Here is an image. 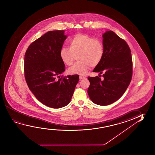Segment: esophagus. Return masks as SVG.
<instances>
[{"label":"esophagus","mask_w":155,"mask_h":155,"mask_svg":"<svg viewBox=\"0 0 155 155\" xmlns=\"http://www.w3.org/2000/svg\"><path fill=\"white\" fill-rule=\"evenodd\" d=\"M86 78L85 77L83 76H79V79L81 80V79H84Z\"/></svg>","instance_id":"esophagus-1"}]
</instances>
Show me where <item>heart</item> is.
Here are the masks:
<instances>
[{
  "instance_id": "1",
  "label": "heart",
  "mask_w": 155,
  "mask_h": 155,
  "mask_svg": "<svg viewBox=\"0 0 155 155\" xmlns=\"http://www.w3.org/2000/svg\"><path fill=\"white\" fill-rule=\"evenodd\" d=\"M69 48L64 47L60 50L61 61L71 66L76 56L78 61L69 70L70 74L83 75L90 67H95L104 57V46L102 41L85 33H77L69 40Z\"/></svg>"
}]
</instances>
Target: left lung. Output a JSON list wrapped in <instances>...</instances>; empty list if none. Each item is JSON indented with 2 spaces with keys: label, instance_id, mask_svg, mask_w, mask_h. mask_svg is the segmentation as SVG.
Masks as SVG:
<instances>
[{
  "label": "left lung",
  "instance_id": "1",
  "mask_svg": "<svg viewBox=\"0 0 155 155\" xmlns=\"http://www.w3.org/2000/svg\"><path fill=\"white\" fill-rule=\"evenodd\" d=\"M103 37L104 57L93 72H99L100 77L103 74L104 79L101 81L98 76L88 77L87 93L94 104L107 105L119 99L129 85L132 79V59L127 42L114 32L107 31Z\"/></svg>",
  "mask_w": 155,
  "mask_h": 155
}]
</instances>
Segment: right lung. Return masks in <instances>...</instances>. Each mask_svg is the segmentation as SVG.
<instances>
[{"instance_id":"1","label":"right lung","mask_w":155,"mask_h":155,"mask_svg":"<svg viewBox=\"0 0 155 155\" xmlns=\"http://www.w3.org/2000/svg\"><path fill=\"white\" fill-rule=\"evenodd\" d=\"M64 31H48L31 44L24 57V76L39 102L54 109L70 103L78 74L61 76L65 70L59 53L67 36Z\"/></svg>"}]
</instances>
